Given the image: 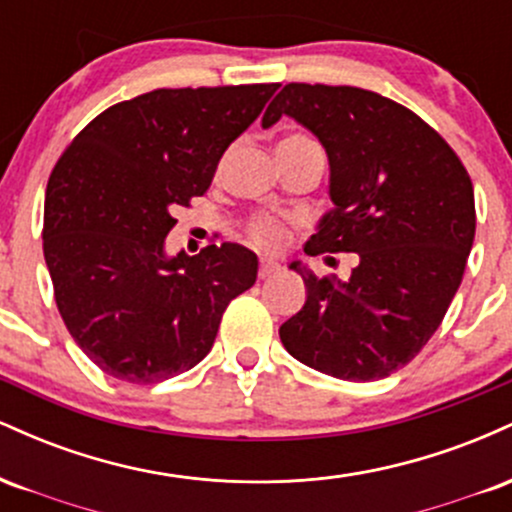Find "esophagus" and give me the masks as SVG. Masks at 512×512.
Returning <instances> with one entry per match:
<instances>
[{"label":"esophagus","mask_w":512,"mask_h":512,"mask_svg":"<svg viewBox=\"0 0 512 512\" xmlns=\"http://www.w3.org/2000/svg\"><path fill=\"white\" fill-rule=\"evenodd\" d=\"M281 269V264L274 260V257H262L260 260V269H257V274H260V279H267V276L276 274Z\"/></svg>","instance_id":"1"}]
</instances>
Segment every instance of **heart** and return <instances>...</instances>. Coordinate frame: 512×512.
Instances as JSON below:
<instances>
[{
    "mask_svg": "<svg viewBox=\"0 0 512 512\" xmlns=\"http://www.w3.org/2000/svg\"><path fill=\"white\" fill-rule=\"evenodd\" d=\"M279 146H317L308 134H289ZM248 238L255 245L267 250H276L289 240V228L284 221L274 219L269 214H255L248 221Z\"/></svg>",
    "mask_w": 512,
    "mask_h": 512,
    "instance_id": "1",
    "label": "heart"
}]
</instances>
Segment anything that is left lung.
Listing matches in <instances>:
<instances>
[{
  "instance_id": "left-lung-1",
  "label": "left lung",
  "mask_w": 512,
  "mask_h": 512,
  "mask_svg": "<svg viewBox=\"0 0 512 512\" xmlns=\"http://www.w3.org/2000/svg\"><path fill=\"white\" fill-rule=\"evenodd\" d=\"M291 115L330 156L334 209L308 255L356 252L349 281L303 276L305 305L279 327L286 351L342 380L387 378L424 349L462 284L477 231L460 156L421 120L356 86L286 84L262 127Z\"/></svg>"
}]
</instances>
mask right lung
<instances>
[{
	"label": "right lung",
	"instance_id": "1",
	"mask_svg": "<svg viewBox=\"0 0 512 512\" xmlns=\"http://www.w3.org/2000/svg\"><path fill=\"white\" fill-rule=\"evenodd\" d=\"M276 88H156L93 117L57 158L43 255L64 325L103 373L154 385L195 368L223 310L255 284L243 245L170 260L163 243Z\"/></svg>",
	"mask_w": 512,
	"mask_h": 512
}]
</instances>
